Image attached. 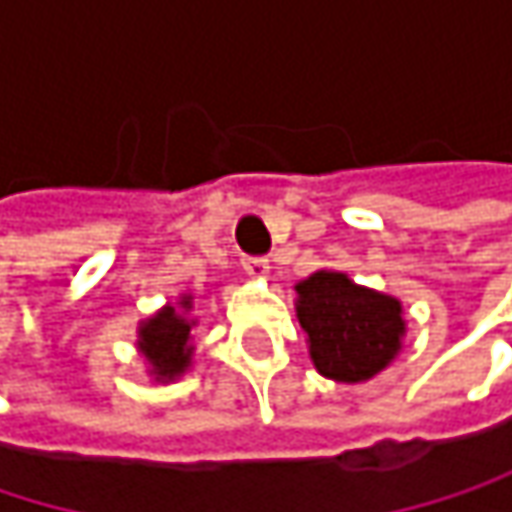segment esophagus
Masks as SVG:
<instances>
[{
  "mask_svg": "<svg viewBox=\"0 0 512 512\" xmlns=\"http://www.w3.org/2000/svg\"><path fill=\"white\" fill-rule=\"evenodd\" d=\"M243 269H246L252 278H266V275H269V260H266V257H246V260H243Z\"/></svg>",
  "mask_w": 512,
  "mask_h": 512,
  "instance_id": "1",
  "label": "esophagus"
}]
</instances>
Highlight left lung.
Listing matches in <instances>:
<instances>
[{
  "label": "left lung",
  "instance_id": "1",
  "mask_svg": "<svg viewBox=\"0 0 512 512\" xmlns=\"http://www.w3.org/2000/svg\"><path fill=\"white\" fill-rule=\"evenodd\" d=\"M296 317L314 367L335 382H367L400 353L406 335L400 299L320 269L296 284Z\"/></svg>",
  "mask_w": 512,
  "mask_h": 512
}]
</instances>
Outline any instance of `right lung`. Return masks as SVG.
Masks as SVG:
<instances>
[{
    "label": "right lung",
    "instance_id": "right-lung-1",
    "mask_svg": "<svg viewBox=\"0 0 512 512\" xmlns=\"http://www.w3.org/2000/svg\"><path fill=\"white\" fill-rule=\"evenodd\" d=\"M192 308V296H180L177 305H165L151 320L139 326V350L148 358L156 382L177 379L189 361H192V326L195 320H186V311Z\"/></svg>",
    "mask_w": 512,
    "mask_h": 512
}]
</instances>
